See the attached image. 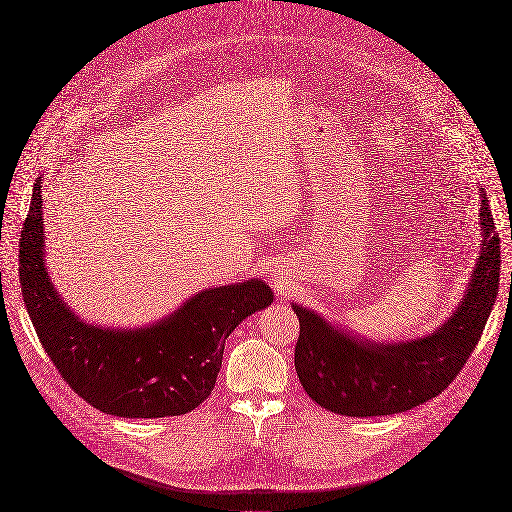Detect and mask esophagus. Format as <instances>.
I'll return each mask as SVG.
<instances>
[{
  "label": "esophagus",
  "instance_id": "obj_1",
  "mask_svg": "<svg viewBox=\"0 0 512 512\" xmlns=\"http://www.w3.org/2000/svg\"><path fill=\"white\" fill-rule=\"evenodd\" d=\"M285 283H287V279H285L283 275H275V287H277V289H283Z\"/></svg>",
  "mask_w": 512,
  "mask_h": 512
}]
</instances>
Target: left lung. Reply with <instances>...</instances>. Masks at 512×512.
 I'll list each match as a JSON object with an SVG mask.
<instances>
[{
    "label": "left lung",
    "instance_id": "left-lung-1",
    "mask_svg": "<svg viewBox=\"0 0 512 512\" xmlns=\"http://www.w3.org/2000/svg\"><path fill=\"white\" fill-rule=\"evenodd\" d=\"M479 256L462 300L433 333L375 342L291 304L300 319L296 371L306 394L346 417H383L415 408L452 383L481 339L500 285V237L479 187Z\"/></svg>",
    "mask_w": 512,
    "mask_h": 512
}]
</instances>
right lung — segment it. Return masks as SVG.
Segmentation results:
<instances>
[{
  "mask_svg": "<svg viewBox=\"0 0 512 512\" xmlns=\"http://www.w3.org/2000/svg\"><path fill=\"white\" fill-rule=\"evenodd\" d=\"M41 183L20 233L18 273L31 323L64 381L93 408L125 419L179 417L212 392L233 329L273 302L260 279L196 291L175 312L143 327L83 321L45 269Z\"/></svg>",
  "mask_w": 512,
  "mask_h": 512,
  "instance_id": "1",
  "label": "right lung"
}]
</instances>
